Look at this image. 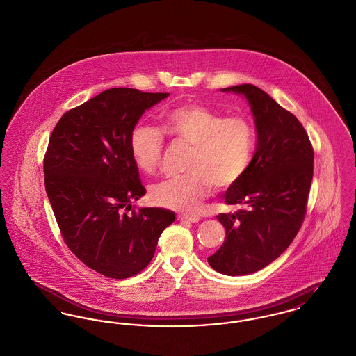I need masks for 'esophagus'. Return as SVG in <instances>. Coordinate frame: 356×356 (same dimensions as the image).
<instances>
[{
  "label": "esophagus",
  "mask_w": 356,
  "mask_h": 356,
  "mask_svg": "<svg viewBox=\"0 0 356 356\" xmlns=\"http://www.w3.org/2000/svg\"><path fill=\"white\" fill-rule=\"evenodd\" d=\"M178 220L182 222H198L201 218L198 216H178Z\"/></svg>",
  "instance_id": "1"
}]
</instances>
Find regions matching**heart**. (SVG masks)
I'll return each instance as SVG.
<instances>
[{"mask_svg": "<svg viewBox=\"0 0 356 356\" xmlns=\"http://www.w3.org/2000/svg\"><path fill=\"white\" fill-rule=\"evenodd\" d=\"M165 132L193 145L186 171L149 188V198L158 205L182 213H194L209 188L234 186L248 170L255 147L252 125L243 118L224 115L198 104H185L168 111ZM165 136L159 128L139 124L129 136L131 156L143 172H152L161 163Z\"/></svg>", "mask_w": 356, "mask_h": 356, "instance_id": "1", "label": "heart"}]
</instances>
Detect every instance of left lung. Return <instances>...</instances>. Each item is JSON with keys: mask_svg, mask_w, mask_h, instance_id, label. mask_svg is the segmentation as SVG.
Returning <instances> with one entry per match:
<instances>
[{"mask_svg": "<svg viewBox=\"0 0 356 356\" xmlns=\"http://www.w3.org/2000/svg\"><path fill=\"white\" fill-rule=\"evenodd\" d=\"M243 95L252 112L257 148L241 179L224 194L234 213H220L222 245L208 258L216 271L245 275L275 261L298 234L313 178V148L294 115L259 88L245 83L221 89Z\"/></svg>", "mask_w": 356, "mask_h": 356, "instance_id": "1", "label": "left lung"}]
</instances>
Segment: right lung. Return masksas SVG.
I'll return each instance as SVG.
<instances>
[{
  "instance_id": "1",
  "label": "right lung",
  "mask_w": 356,
  "mask_h": 356,
  "mask_svg": "<svg viewBox=\"0 0 356 356\" xmlns=\"http://www.w3.org/2000/svg\"><path fill=\"white\" fill-rule=\"evenodd\" d=\"M170 93L113 88L66 112L44 158L48 200L72 254L97 273L124 280L151 261L175 213L132 205L145 194L129 136L143 113Z\"/></svg>"
}]
</instances>
